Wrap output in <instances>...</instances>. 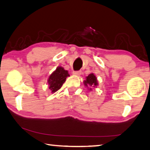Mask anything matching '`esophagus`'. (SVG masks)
<instances>
[{"label":"esophagus","mask_w":150,"mask_h":150,"mask_svg":"<svg viewBox=\"0 0 150 150\" xmlns=\"http://www.w3.org/2000/svg\"><path fill=\"white\" fill-rule=\"evenodd\" d=\"M73 74L74 75H76V76H80L81 74V71H74Z\"/></svg>","instance_id":"34e87169"}]
</instances>
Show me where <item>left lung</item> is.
I'll list each match as a JSON object with an SVG mask.
<instances>
[{"instance_id": "8db88e82", "label": "left lung", "mask_w": 150, "mask_h": 150, "mask_svg": "<svg viewBox=\"0 0 150 150\" xmlns=\"http://www.w3.org/2000/svg\"><path fill=\"white\" fill-rule=\"evenodd\" d=\"M84 83L85 86H89V87H92V86L94 87V86H96V85L98 84L96 78L93 74H89L88 76L86 77V80H85Z\"/></svg>"}]
</instances>
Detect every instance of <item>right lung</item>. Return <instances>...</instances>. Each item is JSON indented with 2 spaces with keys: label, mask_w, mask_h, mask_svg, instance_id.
I'll use <instances>...</instances> for the list:
<instances>
[{
  "label": "right lung",
  "mask_w": 150,
  "mask_h": 150,
  "mask_svg": "<svg viewBox=\"0 0 150 150\" xmlns=\"http://www.w3.org/2000/svg\"><path fill=\"white\" fill-rule=\"evenodd\" d=\"M68 71L65 70L63 68L58 67L55 72H53L49 78V88L52 93H55L61 88L62 84L66 81V78L69 76Z\"/></svg>",
  "instance_id": "add662e5"
}]
</instances>
